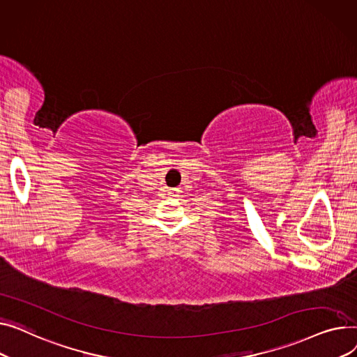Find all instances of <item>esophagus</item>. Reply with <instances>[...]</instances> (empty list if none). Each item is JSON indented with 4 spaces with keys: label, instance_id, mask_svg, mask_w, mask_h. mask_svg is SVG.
<instances>
[{
    "label": "esophagus",
    "instance_id": "esophagus-1",
    "mask_svg": "<svg viewBox=\"0 0 357 357\" xmlns=\"http://www.w3.org/2000/svg\"><path fill=\"white\" fill-rule=\"evenodd\" d=\"M177 193H178L177 188H172V190H170V196H173V197H176Z\"/></svg>",
    "mask_w": 357,
    "mask_h": 357
}]
</instances>
